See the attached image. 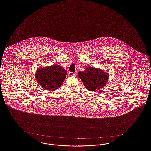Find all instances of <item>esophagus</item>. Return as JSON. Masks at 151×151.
Returning <instances> with one entry per match:
<instances>
[{
    "label": "esophagus",
    "mask_w": 151,
    "mask_h": 151,
    "mask_svg": "<svg viewBox=\"0 0 151 151\" xmlns=\"http://www.w3.org/2000/svg\"><path fill=\"white\" fill-rule=\"evenodd\" d=\"M76 75V73H71V72L68 73V75L70 76H75Z\"/></svg>",
    "instance_id": "34e87169"
}]
</instances>
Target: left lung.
I'll use <instances>...</instances> for the list:
<instances>
[{"label":"left lung","instance_id":"1","mask_svg":"<svg viewBox=\"0 0 151 151\" xmlns=\"http://www.w3.org/2000/svg\"><path fill=\"white\" fill-rule=\"evenodd\" d=\"M78 77L81 80L85 87L91 91L103 88L109 81V75L101 68L88 67L84 71H79Z\"/></svg>","mask_w":151,"mask_h":151}]
</instances>
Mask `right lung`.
<instances>
[{
    "label": "right lung",
    "mask_w": 151,
    "mask_h": 151,
    "mask_svg": "<svg viewBox=\"0 0 151 151\" xmlns=\"http://www.w3.org/2000/svg\"><path fill=\"white\" fill-rule=\"evenodd\" d=\"M66 71L59 65L38 68L35 77L43 89L53 91L58 89L66 78Z\"/></svg>",
    "instance_id": "right-lung-1"
}]
</instances>
